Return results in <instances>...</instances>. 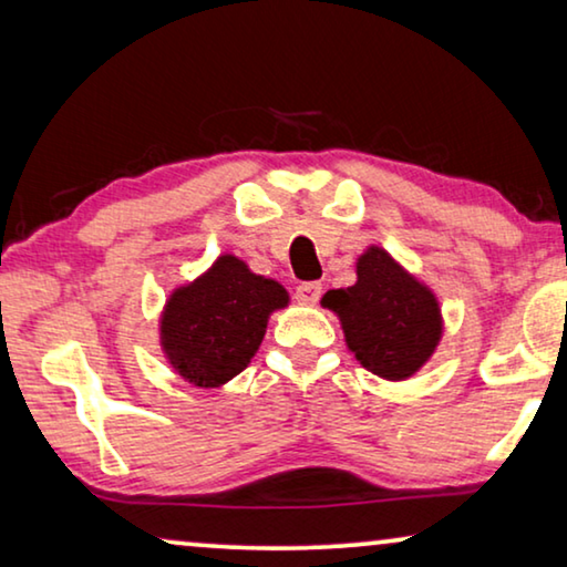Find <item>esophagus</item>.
Here are the masks:
<instances>
[{
	"label": "esophagus",
	"mask_w": 567,
	"mask_h": 567,
	"mask_svg": "<svg viewBox=\"0 0 567 567\" xmlns=\"http://www.w3.org/2000/svg\"><path fill=\"white\" fill-rule=\"evenodd\" d=\"M323 287L321 282H300L295 287V300L302 302V306H316L318 298H321Z\"/></svg>",
	"instance_id": "34e87169"
}]
</instances>
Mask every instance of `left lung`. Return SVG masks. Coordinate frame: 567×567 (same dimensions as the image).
<instances>
[{"label": "left lung", "mask_w": 567, "mask_h": 567, "mask_svg": "<svg viewBox=\"0 0 567 567\" xmlns=\"http://www.w3.org/2000/svg\"><path fill=\"white\" fill-rule=\"evenodd\" d=\"M323 306L339 313L360 364L385 380L411 378L440 344V302L378 246L357 261V282L326 292Z\"/></svg>", "instance_id": "obj_1"}]
</instances>
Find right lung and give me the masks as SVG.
Masks as SVG:
<instances>
[{"label": "right lung", "instance_id": "add662e5", "mask_svg": "<svg viewBox=\"0 0 567 567\" xmlns=\"http://www.w3.org/2000/svg\"><path fill=\"white\" fill-rule=\"evenodd\" d=\"M285 306L280 282L249 272L241 259L226 254L166 302L162 347L182 378L197 388H218L251 362L269 313Z\"/></svg>", "mask_w": 567, "mask_h": 567}]
</instances>
